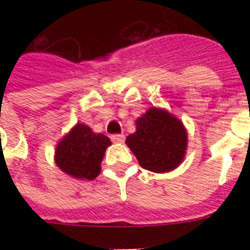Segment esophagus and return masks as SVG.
Instances as JSON below:
<instances>
[{
  "mask_svg": "<svg viewBox=\"0 0 250 250\" xmlns=\"http://www.w3.org/2000/svg\"><path fill=\"white\" fill-rule=\"evenodd\" d=\"M111 141H113V143L121 144V143L125 141V135H123V133H115V135H111Z\"/></svg>",
  "mask_w": 250,
  "mask_h": 250,
  "instance_id": "obj_1",
  "label": "esophagus"
}]
</instances>
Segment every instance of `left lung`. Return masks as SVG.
<instances>
[{"label":"left lung","mask_w":250,"mask_h":250,"mask_svg":"<svg viewBox=\"0 0 250 250\" xmlns=\"http://www.w3.org/2000/svg\"><path fill=\"white\" fill-rule=\"evenodd\" d=\"M187 131L178 118L164 109L150 107L136 121V132L125 144L143 168L168 172L182 164L186 156Z\"/></svg>","instance_id":"obj_1"}]
</instances>
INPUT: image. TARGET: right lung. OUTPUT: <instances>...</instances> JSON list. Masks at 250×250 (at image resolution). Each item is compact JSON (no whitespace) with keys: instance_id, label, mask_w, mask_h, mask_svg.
Masks as SVG:
<instances>
[{"instance_id":"obj_1","label":"right lung","mask_w":250,"mask_h":250,"mask_svg":"<svg viewBox=\"0 0 250 250\" xmlns=\"http://www.w3.org/2000/svg\"><path fill=\"white\" fill-rule=\"evenodd\" d=\"M110 144L107 136L78 123L57 145L56 164L72 178L93 180L101 171L102 158Z\"/></svg>"}]
</instances>
